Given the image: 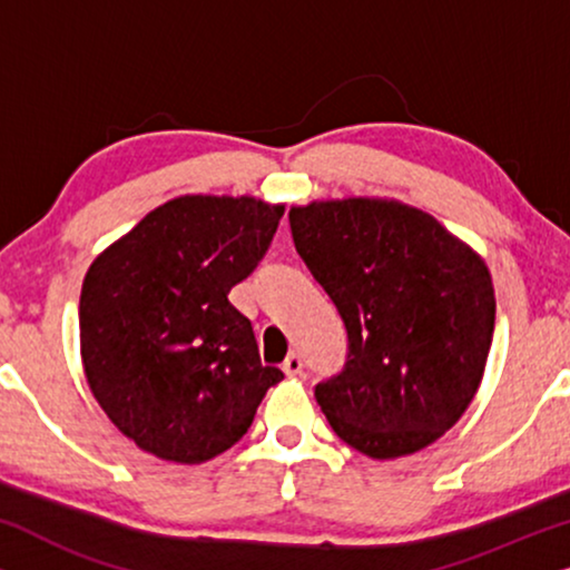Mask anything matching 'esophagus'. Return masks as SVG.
Listing matches in <instances>:
<instances>
[{"instance_id":"1","label":"esophagus","mask_w":570,"mask_h":570,"mask_svg":"<svg viewBox=\"0 0 570 570\" xmlns=\"http://www.w3.org/2000/svg\"><path fill=\"white\" fill-rule=\"evenodd\" d=\"M283 371L287 373V376H298V373L303 371V357L298 353H291V355L285 357Z\"/></svg>"}]
</instances>
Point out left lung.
I'll return each instance as SVG.
<instances>
[{
	"instance_id": "1",
	"label": "left lung",
	"mask_w": 570,
	"mask_h": 570,
	"mask_svg": "<svg viewBox=\"0 0 570 570\" xmlns=\"http://www.w3.org/2000/svg\"><path fill=\"white\" fill-rule=\"evenodd\" d=\"M291 230L347 330L345 365L314 386L332 431L371 459L439 441L470 407L493 342L485 262L423 209L386 199L293 207Z\"/></svg>"
}]
</instances>
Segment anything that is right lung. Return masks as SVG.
Returning <instances> with one entry per match:
<instances>
[{
  "label": "right lung",
  "mask_w": 570,
  "mask_h": 570,
  "mask_svg": "<svg viewBox=\"0 0 570 570\" xmlns=\"http://www.w3.org/2000/svg\"><path fill=\"white\" fill-rule=\"evenodd\" d=\"M283 213L254 197H178L90 264L80 295L85 376L147 454L178 464L223 454L283 381L228 301L259 267Z\"/></svg>",
  "instance_id": "add662e5"
}]
</instances>
